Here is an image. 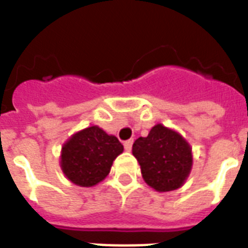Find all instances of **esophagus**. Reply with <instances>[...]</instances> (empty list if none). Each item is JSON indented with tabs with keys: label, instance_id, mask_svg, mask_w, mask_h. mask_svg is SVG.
I'll use <instances>...</instances> for the list:
<instances>
[{
	"label": "esophagus",
	"instance_id": "34e87169",
	"mask_svg": "<svg viewBox=\"0 0 248 248\" xmlns=\"http://www.w3.org/2000/svg\"><path fill=\"white\" fill-rule=\"evenodd\" d=\"M132 145H133V140H128V141L124 142V149H125V151L132 150Z\"/></svg>",
	"mask_w": 248,
	"mask_h": 248
}]
</instances>
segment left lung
<instances>
[{"instance_id":"obj_1","label":"left lung","mask_w":248,"mask_h":248,"mask_svg":"<svg viewBox=\"0 0 248 248\" xmlns=\"http://www.w3.org/2000/svg\"><path fill=\"white\" fill-rule=\"evenodd\" d=\"M132 153L140 163L146 184L159 193L181 187L193 167L189 142L163 124L153 126L147 137L137 138Z\"/></svg>"}]
</instances>
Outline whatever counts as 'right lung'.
Masks as SVG:
<instances>
[{"label": "right lung", "instance_id": "obj_1", "mask_svg": "<svg viewBox=\"0 0 248 248\" xmlns=\"http://www.w3.org/2000/svg\"><path fill=\"white\" fill-rule=\"evenodd\" d=\"M124 147L112 134L97 125L72 134L62 146L61 168L72 184L92 187L110 173L112 163Z\"/></svg>", "mask_w": 248, "mask_h": 248}]
</instances>
